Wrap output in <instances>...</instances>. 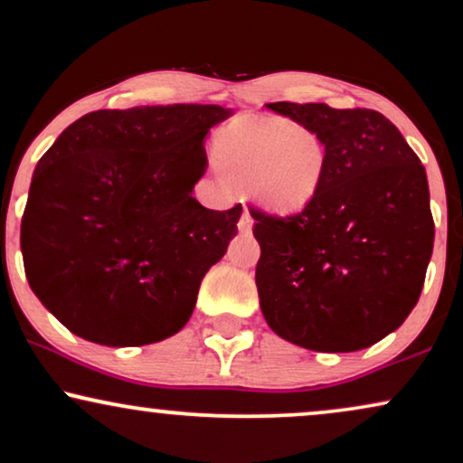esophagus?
Listing matches in <instances>:
<instances>
[{"label":"esophagus","instance_id":"obj_1","mask_svg":"<svg viewBox=\"0 0 463 463\" xmlns=\"http://www.w3.org/2000/svg\"><path fill=\"white\" fill-rule=\"evenodd\" d=\"M252 224H254V220H252V215H250V211L246 209L241 213V217H239V231L241 232H250V228H252Z\"/></svg>","mask_w":463,"mask_h":463}]
</instances>
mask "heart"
Wrapping results in <instances>:
<instances>
[{"label":"heart","mask_w":463,"mask_h":463,"mask_svg":"<svg viewBox=\"0 0 463 463\" xmlns=\"http://www.w3.org/2000/svg\"><path fill=\"white\" fill-rule=\"evenodd\" d=\"M213 159L256 204L282 215L308 209L330 172V153L319 133L276 116L228 120L213 137Z\"/></svg>","instance_id":"b5f03b06"}]
</instances>
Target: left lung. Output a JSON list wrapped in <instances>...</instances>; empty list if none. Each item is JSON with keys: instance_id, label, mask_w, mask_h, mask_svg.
<instances>
[{"instance_id": "obj_1", "label": "left lung", "mask_w": 463, "mask_h": 463, "mask_svg": "<svg viewBox=\"0 0 463 463\" xmlns=\"http://www.w3.org/2000/svg\"><path fill=\"white\" fill-rule=\"evenodd\" d=\"M315 129L330 153L321 196L291 217L250 209L267 326L313 352H358L419 302L433 250L427 172L375 109L267 103Z\"/></svg>"}]
</instances>
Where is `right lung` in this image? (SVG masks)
I'll return each mask as SVG.
<instances>
[{"mask_svg":"<svg viewBox=\"0 0 463 463\" xmlns=\"http://www.w3.org/2000/svg\"><path fill=\"white\" fill-rule=\"evenodd\" d=\"M231 114L194 103L99 109L43 155L21 252L32 291L72 334L137 347L189 321L243 211L192 196L207 170L204 136Z\"/></svg>","mask_w":463,"mask_h":463,"instance_id":"1","label":"right lung"}]
</instances>
